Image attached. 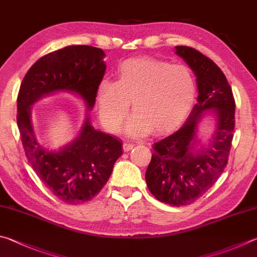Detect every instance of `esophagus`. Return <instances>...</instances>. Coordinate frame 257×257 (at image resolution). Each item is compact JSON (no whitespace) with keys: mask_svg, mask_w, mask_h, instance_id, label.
I'll return each instance as SVG.
<instances>
[{"mask_svg":"<svg viewBox=\"0 0 257 257\" xmlns=\"http://www.w3.org/2000/svg\"><path fill=\"white\" fill-rule=\"evenodd\" d=\"M134 146H135V145H134L133 143L124 142V143H123V151H124V152H129V151H132V149L134 148Z\"/></svg>","mask_w":257,"mask_h":257,"instance_id":"obj_1","label":"esophagus"}]
</instances>
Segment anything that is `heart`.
<instances>
[{
	"instance_id": "1",
	"label": "heart",
	"mask_w": 257,
	"mask_h": 257,
	"mask_svg": "<svg viewBox=\"0 0 257 257\" xmlns=\"http://www.w3.org/2000/svg\"><path fill=\"white\" fill-rule=\"evenodd\" d=\"M194 97L195 82L188 67L149 57L123 60L116 80L103 78L95 91L99 118L109 133L122 128L130 102L134 114L127 132L133 136L174 130L186 118Z\"/></svg>"
}]
</instances>
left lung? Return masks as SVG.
Returning <instances> with one entry per match:
<instances>
[{"label":"left lung","instance_id":"left-lung-1","mask_svg":"<svg viewBox=\"0 0 257 257\" xmlns=\"http://www.w3.org/2000/svg\"><path fill=\"white\" fill-rule=\"evenodd\" d=\"M175 48L197 76L198 103L179 130L153 144L154 153L145 177L157 200L181 207L202 197L227 166L234 137L236 104L225 74L213 60L188 46ZM209 108L217 114V129L212 144L197 151L195 129L202 112Z\"/></svg>","mask_w":257,"mask_h":257}]
</instances>
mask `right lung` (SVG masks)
Wrapping results in <instances>:
<instances>
[{
	"instance_id": "obj_1",
	"label": "right lung",
	"mask_w": 257,
	"mask_h": 257,
	"mask_svg": "<svg viewBox=\"0 0 257 257\" xmlns=\"http://www.w3.org/2000/svg\"><path fill=\"white\" fill-rule=\"evenodd\" d=\"M103 57V50L92 46L55 50L32 65L19 90L17 123L26 156L40 181L68 204L90 201L100 192L122 155V143L95 130L87 118L75 142L58 153L49 152L35 137L30 105L51 92L69 91L92 108L105 73Z\"/></svg>"
}]
</instances>
